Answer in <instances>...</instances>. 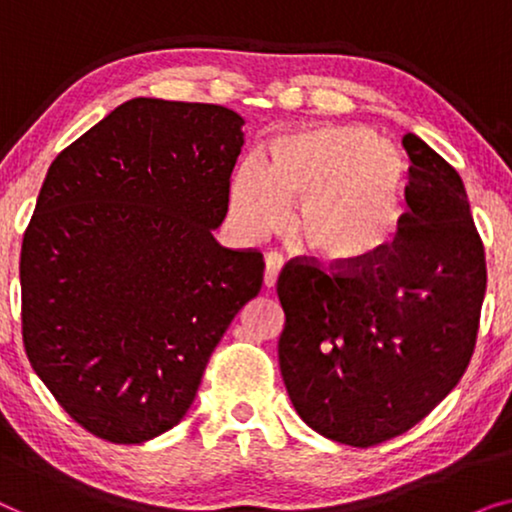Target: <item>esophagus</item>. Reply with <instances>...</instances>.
I'll list each match as a JSON object with an SVG mask.
<instances>
[{"label":"esophagus","instance_id":"esophagus-1","mask_svg":"<svg viewBox=\"0 0 512 512\" xmlns=\"http://www.w3.org/2000/svg\"><path fill=\"white\" fill-rule=\"evenodd\" d=\"M282 265H284V261H282V256H279V254H268V256H265L263 284L268 286V289H272V286H275L277 275H279V270H282Z\"/></svg>","mask_w":512,"mask_h":512}]
</instances>
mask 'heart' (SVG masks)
<instances>
[{"instance_id":"heart-1","label":"heart","mask_w":512,"mask_h":512,"mask_svg":"<svg viewBox=\"0 0 512 512\" xmlns=\"http://www.w3.org/2000/svg\"><path fill=\"white\" fill-rule=\"evenodd\" d=\"M405 165L394 146L366 128L324 125L282 137L270 165L244 163L230 186V212L258 237L284 223L307 251L331 265L373 261L396 235Z\"/></svg>"}]
</instances>
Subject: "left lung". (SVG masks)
Returning a JSON list of instances; mask_svg holds the SVG:
<instances>
[{"label":"left lung","mask_w":512,"mask_h":512,"mask_svg":"<svg viewBox=\"0 0 512 512\" xmlns=\"http://www.w3.org/2000/svg\"><path fill=\"white\" fill-rule=\"evenodd\" d=\"M405 212L373 261L296 256L277 279L279 368L293 408L335 443L380 445L429 415L468 368L487 286L485 247L457 170L417 135Z\"/></svg>","instance_id":"1"}]
</instances>
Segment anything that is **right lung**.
I'll use <instances>...</instances> for the list:
<instances>
[{
  "label": "right lung",
  "instance_id": "1",
  "mask_svg": "<svg viewBox=\"0 0 512 512\" xmlns=\"http://www.w3.org/2000/svg\"><path fill=\"white\" fill-rule=\"evenodd\" d=\"M242 116L153 97L116 107L48 167L20 249L23 345L60 408L118 445L170 431L263 284L226 249Z\"/></svg>",
  "mask_w": 512,
  "mask_h": 512
}]
</instances>
